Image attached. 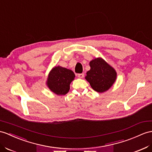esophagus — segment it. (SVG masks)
<instances>
[{"instance_id": "34e87169", "label": "esophagus", "mask_w": 152, "mask_h": 152, "mask_svg": "<svg viewBox=\"0 0 152 152\" xmlns=\"http://www.w3.org/2000/svg\"><path fill=\"white\" fill-rule=\"evenodd\" d=\"M77 76H78L79 78L82 79V78H83L84 76V73H79L78 75H77Z\"/></svg>"}]
</instances>
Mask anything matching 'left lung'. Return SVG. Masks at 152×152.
I'll return each instance as SVG.
<instances>
[{"label":"left lung","instance_id":"obj_1","mask_svg":"<svg viewBox=\"0 0 152 152\" xmlns=\"http://www.w3.org/2000/svg\"><path fill=\"white\" fill-rule=\"evenodd\" d=\"M90 69L85 79L91 87L99 93H102L112 87L117 78V72L102 58H96L90 62Z\"/></svg>","mask_w":152,"mask_h":152}]
</instances>
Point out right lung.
Listing matches in <instances>:
<instances>
[{
    "instance_id": "right-lung-1",
    "label": "right lung",
    "mask_w": 152,
    "mask_h": 152,
    "mask_svg": "<svg viewBox=\"0 0 152 152\" xmlns=\"http://www.w3.org/2000/svg\"><path fill=\"white\" fill-rule=\"evenodd\" d=\"M75 77L72 70L59 66H55L48 75L47 86L54 94L64 95L69 91L70 83Z\"/></svg>"
}]
</instances>
